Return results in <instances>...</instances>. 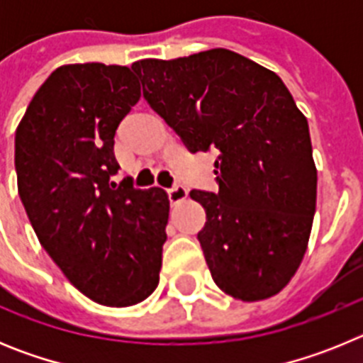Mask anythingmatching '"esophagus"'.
Here are the masks:
<instances>
[{
    "instance_id": "1",
    "label": "esophagus",
    "mask_w": 363,
    "mask_h": 363,
    "mask_svg": "<svg viewBox=\"0 0 363 363\" xmlns=\"http://www.w3.org/2000/svg\"><path fill=\"white\" fill-rule=\"evenodd\" d=\"M167 194H169V201L171 203H179V201H184L187 198V189L184 185H174V187L167 191Z\"/></svg>"
}]
</instances>
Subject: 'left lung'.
I'll list each match as a JSON object with an SVG mask.
<instances>
[{
    "mask_svg": "<svg viewBox=\"0 0 363 363\" xmlns=\"http://www.w3.org/2000/svg\"><path fill=\"white\" fill-rule=\"evenodd\" d=\"M143 98L191 152L218 150V192L191 191L214 284L236 300L280 293L306 255L316 211L309 125L272 70L227 49L133 65Z\"/></svg>",
    "mask_w": 363,
    "mask_h": 363,
    "instance_id": "8db88e82",
    "label": "left lung"
}]
</instances>
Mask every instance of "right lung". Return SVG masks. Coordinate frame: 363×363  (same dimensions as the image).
Masks as SVG:
<instances>
[{
  "label": "right lung",
  "mask_w": 363,
  "mask_h": 363,
  "mask_svg": "<svg viewBox=\"0 0 363 363\" xmlns=\"http://www.w3.org/2000/svg\"><path fill=\"white\" fill-rule=\"evenodd\" d=\"M142 92L129 67L63 65L16 130L18 191L38 240L91 300L129 307L158 287L169 196L111 182L118 125Z\"/></svg>",
  "instance_id": "right-lung-1"
}]
</instances>
